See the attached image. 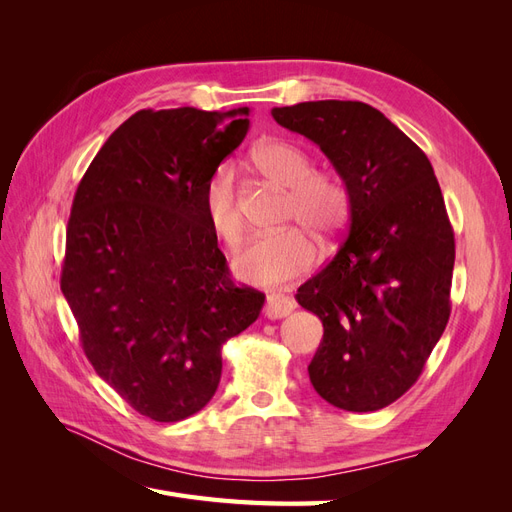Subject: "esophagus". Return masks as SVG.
Wrapping results in <instances>:
<instances>
[{
	"mask_svg": "<svg viewBox=\"0 0 512 512\" xmlns=\"http://www.w3.org/2000/svg\"><path fill=\"white\" fill-rule=\"evenodd\" d=\"M297 307L292 299L282 297V294H269L267 297V305H265V314L269 318H284L288 314H292V309Z\"/></svg>",
	"mask_w": 512,
	"mask_h": 512,
	"instance_id": "obj_1",
	"label": "esophagus"
}]
</instances>
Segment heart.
<instances>
[{"label":"heart","instance_id":"1","mask_svg":"<svg viewBox=\"0 0 512 512\" xmlns=\"http://www.w3.org/2000/svg\"><path fill=\"white\" fill-rule=\"evenodd\" d=\"M256 166L267 179L288 188L286 222H299L320 239H331L344 230L350 218V192L342 179L316 173V164L301 147L273 141L256 151ZM200 209L211 232L235 250L243 239V220L235 192V166L224 162L207 179ZM316 247L303 228H286L256 237L237 256L235 269L243 282L273 286L312 267Z\"/></svg>","mask_w":512,"mask_h":512}]
</instances>
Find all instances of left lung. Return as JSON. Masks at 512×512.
I'll use <instances>...</instances> for the list:
<instances>
[{
	"instance_id": "left-lung-1",
	"label": "left lung",
	"mask_w": 512,
	"mask_h": 512,
	"mask_svg": "<svg viewBox=\"0 0 512 512\" xmlns=\"http://www.w3.org/2000/svg\"><path fill=\"white\" fill-rule=\"evenodd\" d=\"M271 115L316 143L350 192L344 245L297 290L324 327L309 380L335 408L380 410L418 380L451 316L455 237L438 179L369 104L318 100Z\"/></svg>"
}]
</instances>
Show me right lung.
<instances>
[{
    "instance_id": "obj_1",
    "label": "right lung",
    "mask_w": 512,
    "mask_h": 512,
    "mask_svg": "<svg viewBox=\"0 0 512 512\" xmlns=\"http://www.w3.org/2000/svg\"><path fill=\"white\" fill-rule=\"evenodd\" d=\"M247 130V106L138 111L74 194L61 292L96 374L151 421L209 404L224 342L265 305L262 292L232 284L200 209L207 179Z\"/></svg>"
}]
</instances>
